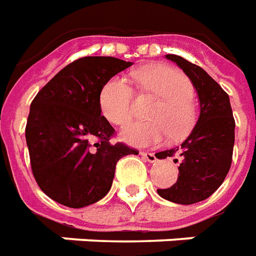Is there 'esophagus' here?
Instances as JSON below:
<instances>
[{
	"instance_id": "obj_1",
	"label": "esophagus",
	"mask_w": 256,
	"mask_h": 256,
	"mask_svg": "<svg viewBox=\"0 0 256 256\" xmlns=\"http://www.w3.org/2000/svg\"><path fill=\"white\" fill-rule=\"evenodd\" d=\"M142 156H143V158H144V160H146V161H148V162H156V154H154V152H150V151H143V152H142Z\"/></svg>"
}]
</instances>
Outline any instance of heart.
I'll return each instance as SVG.
<instances>
[{
  "mask_svg": "<svg viewBox=\"0 0 256 256\" xmlns=\"http://www.w3.org/2000/svg\"><path fill=\"white\" fill-rule=\"evenodd\" d=\"M136 90L152 94L158 100L148 112L152 120L135 121L122 130L134 146H158L172 135L180 139L188 135L196 122L194 87L182 70L169 65H148L132 74ZM102 114L114 124L126 126L134 116V90L121 76H113L100 92Z\"/></svg>",
  "mask_w": 256,
  "mask_h": 256,
  "instance_id": "heart-1",
  "label": "heart"
}]
</instances>
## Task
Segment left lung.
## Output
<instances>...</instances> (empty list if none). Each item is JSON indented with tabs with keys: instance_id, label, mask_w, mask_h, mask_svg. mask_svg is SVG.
I'll return each instance as SVG.
<instances>
[{
	"instance_id": "left-lung-1",
	"label": "left lung",
	"mask_w": 256,
	"mask_h": 256,
	"mask_svg": "<svg viewBox=\"0 0 256 256\" xmlns=\"http://www.w3.org/2000/svg\"><path fill=\"white\" fill-rule=\"evenodd\" d=\"M176 62L191 79L199 95L200 116L182 146L160 152V158L177 156L178 178L170 188L156 190L160 196L178 204L204 200L217 191L232 165L234 118L229 95L204 69L174 54Z\"/></svg>"
}]
</instances>
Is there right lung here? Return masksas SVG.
Listing matches in <instances>:
<instances>
[{
	"mask_svg": "<svg viewBox=\"0 0 256 256\" xmlns=\"http://www.w3.org/2000/svg\"><path fill=\"white\" fill-rule=\"evenodd\" d=\"M114 57H82L61 69L31 102L26 126L31 170L56 202L79 208L109 192L116 164L139 151L121 142L100 116L106 82L130 66Z\"/></svg>",
	"mask_w": 256,
	"mask_h": 256,
	"instance_id": "obj_1",
	"label": "right lung"
}]
</instances>
